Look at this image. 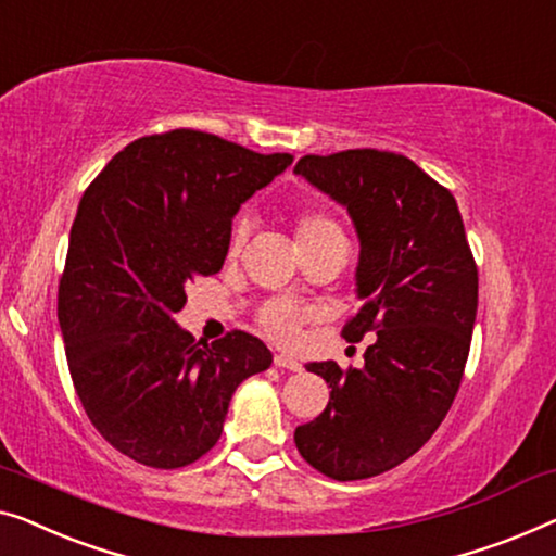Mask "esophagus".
I'll return each instance as SVG.
<instances>
[{
	"label": "esophagus",
	"mask_w": 556,
	"mask_h": 556,
	"mask_svg": "<svg viewBox=\"0 0 556 556\" xmlns=\"http://www.w3.org/2000/svg\"><path fill=\"white\" fill-rule=\"evenodd\" d=\"M273 364H276L278 368H288V371H301V361H295L293 356H286V353H276L273 356Z\"/></svg>",
	"instance_id": "obj_1"
}]
</instances>
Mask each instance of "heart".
I'll use <instances>...</instances> for the list:
<instances>
[{
    "label": "heart",
    "instance_id": "b5f03b06",
    "mask_svg": "<svg viewBox=\"0 0 556 556\" xmlns=\"http://www.w3.org/2000/svg\"><path fill=\"white\" fill-rule=\"evenodd\" d=\"M326 236H343L341 225H338V220L331 213L320 211V207H305V211L295 215L298 245L311 243V240H318ZM245 238H248V225L243 218H240L230 232V245H228L230 258H236V255L243 251ZM255 320H258L263 333H268L276 343H293L298 341V336H301L303 311L293 303L273 298V301H265L261 305L258 313H255Z\"/></svg>",
    "mask_w": 556,
    "mask_h": 556
}]
</instances>
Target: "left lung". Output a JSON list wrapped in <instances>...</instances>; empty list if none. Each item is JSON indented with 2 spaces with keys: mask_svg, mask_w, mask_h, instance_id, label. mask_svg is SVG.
Listing matches in <instances>:
<instances>
[{
  "mask_svg": "<svg viewBox=\"0 0 556 556\" xmlns=\"http://www.w3.org/2000/svg\"><path fill=\"white\" fill-rule=\"evenodd\" d=\"M295 173L349 207L361 240V308L341 336H376L366 366L308 364L326 378L324 414L295 446L336 481L378 477L414 456L452 408L477 320L479 273L452 192L389 150L303 155Z\"/></svg>",
  "mask_w": 556,
  "mask_h": 556,
  "instance_id": "left-lung-1",
  "label": "left lung"
}]
</instances>
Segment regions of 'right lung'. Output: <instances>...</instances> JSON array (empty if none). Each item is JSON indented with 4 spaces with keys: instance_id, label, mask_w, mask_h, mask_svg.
Instances as JSON below:
<instances>
[{
    "instance_id": "right-lung-1",
    "label": "right lung",
    "mask_w": 556,
    "mask_h": 556,
    "mask_svg": "<svg viewBox=\"0 0 556 556\" xmlns=\"http://www.w3.org/2000/svg\"><path fill=\"white\" fill-rule=\"evenodd\" d=\"M291 163L180 127L119 150L79 200L58 293L64 353L87 418L132 462H198L238 386L270 366L261 338L200 345L175 313L223 268L238 207Z\"/></svg>"
}]
</instances>
